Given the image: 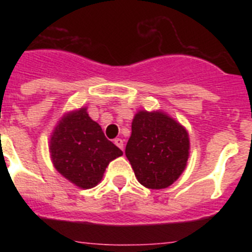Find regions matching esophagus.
<instances>
[{"label":"esophagus","instance_id":"obj_1","mask_svg":"<svg viewBox=\"0 0 252 252\" xmlns=\"http://www.w3.org/2000/svg\"><path fill=\"white\" fill-rule=\"evenodd\" d=\"M113 142H115L116 146H119V148L121 149V150H124V140L120 139V137H117V139L113 140Z\"/></svg>","mask_w":252,"mask_h":252}]
</instances>
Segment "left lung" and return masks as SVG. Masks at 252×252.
Listing matches in <instances>:
<instances>
[{"instance_id":"8db88e82","label":"left lung","mask_w":252,"mask_h":252,"mask_svg":"<svg viewBox=\"0 0 252 252\" xmlns=\"http://www.w3.org/2000/svg\"><path fill=\"white\" fill-rule=\"evenodd\" d=\"M189 150L187 128L164 111L140 110L133 116L125 154L144 187L171 186L187 168Z\"/></svg>"}]
</instances>
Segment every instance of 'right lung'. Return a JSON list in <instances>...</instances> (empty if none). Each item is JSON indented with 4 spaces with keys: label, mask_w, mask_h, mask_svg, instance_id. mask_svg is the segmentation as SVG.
<instances>
[{
    "label": "right lung",
    "mask_w": 252,
    "mask_h": 252,
    "mask_svg": "<svg viewBox=\"0 0 252 252\" xmlns=\"http://www.w3.org/2000/svg\"><path fill=\"white\" fill-rule=\"evenodd\" d=\"M49 153L58 173L81 189L97 186L108 164L124 154L106 139L87 107L64 113L50 135Z\"/></svg>",
    "instance_id": "1"
}]
</instances>
